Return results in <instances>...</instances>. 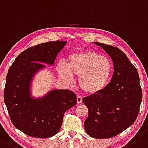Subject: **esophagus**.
<instances>
[{"label": "esophagus", "instance_id": "34e87169", "mask_svg": "<svg viewBox=\"0 0 148 148\" xmlns=\"http://www.w3.org/2000/svg\"><path fill=\"white\" fill-rule=\"evenodd\" d=\"M77 104L82 103V97H80V96H77Z\"/></svg>", "mask_w": 148, "mask_h": 148}]
</instances>
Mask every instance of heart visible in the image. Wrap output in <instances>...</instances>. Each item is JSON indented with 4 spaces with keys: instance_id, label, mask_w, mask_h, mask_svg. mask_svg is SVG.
Returning a JSON list of instances; mask_svg holds the SVG:
<instances>
[{
    "instance_id": "obj_1",
    "label": "heart",
    "mask_w": 148,
    "mask_h": 148,
    "mask_svg": "<svg viewBox=\"0 0 148 148\" xmlns=\"http://www.w3.org/2000/svg\"><path fill=\"white\" fill-rule=\"evenodd\" d=\"M113 71L111 60L92 50L72 53L68 57L66 66L58 68L59 75L69 82L72 81L73 77H79L80 88L90 95L99 94L107 87Z\"/></svg>"
}]
</instances>
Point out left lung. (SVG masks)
<instances>
[{
    "label": "left lung",
    "instance_id": "1",
    "mask_svg": "<svg viewBox=\"0 0 148 148\" xmlns=\"http://www.w3.org/2000/svg\"><path fill=\"white\" fill-rule=\"evenodd\" d=\"M110 57L114 72L102 92L82 99L88 109L86 132L96 139L116 136L132 125L139 114L142 93L136 69L120 49L94 42Z\"/></svg>",
    "mask_w": 148,
    "mask_h": 148
}]
</instances>
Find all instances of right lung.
I'll return each instance as SVG.
<instances>
[{
	"label": "right lung",
	"mask_w": 148,
	"mask_h": 148,
	"mask_svg": "<svg viewBox=\"0 0 148 148\" xmlns=\"http://www.w3.org/2000/svg\"><path fill=\"white\" fill-rule=\"evenodd\" d=\"M66 41L41 43L23 51L8 71L4 88V102L12 122L28 136L49 138L58 133L64 113L77 104L71 90L54 89L42 97H33L32 82L36 74L53 66Z\"/></svg>",
	"instance_id": "add662e5"
}]
</instances>
